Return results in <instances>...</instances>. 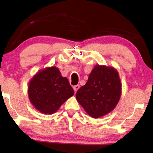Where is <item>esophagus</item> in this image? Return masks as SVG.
I'll use <instances>...</instances> for the list:
<instances>
[{
	"label": "esophagus",
	"instance_id": "obj_1",
	"mask_svg": "<svg viewBox=\"0 0 153 153\" xmlns=\"http://www.w3.org/2000/svg\"><path fill=\"white\" fill-rule=\"evenodd\" d=\"M79 88H80L79 85H75V86L73 87V89H74V91H76L77 90H78Z\"/></svg>",
	"mask_w": 153,
	"mask_h": 153
}]
</instances>
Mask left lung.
<instances>
[{
	"mask_svg": "<svg viewBox=\"0 0 153 153\" xmlns=\"http://www.w3.org/2000/svg\"><path fill=\"white\" fill-rule=\"evenodd\" d=\"M121 87L117 69L97 64L86 84L77 91L76 98L89 116L97 119L115 108L121 96Z\"/></svg>",
	"mask_w": 153,
	"mask_h": 153,
	"instance_id": "1",
	"label": "left lung"
}]
</instances>
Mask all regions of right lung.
Returning a JSON list of instances; mask_svg holds the SVG:
<instances>
[{"mask_svg": "<svg viewBox=\"0 0 153 153\" xmlns=\"http://www.w3.org/2000/svg\"><path fill=\"white\" fill-rule=\"evenodd\" d=\"M27 94L31 104L45 114H52L74 95V90L66 77L62 76L58 68L47 67L30 79Z\"/></svg>", "mask_w": 153, "mask_h": 153, "instance_id": "right-lung-1", "label": "right lung"}]
</instances>
